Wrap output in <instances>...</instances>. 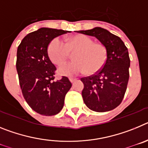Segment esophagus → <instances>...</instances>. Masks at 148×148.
I'll use <instances>...</instances> for the list:
<instances>
[{
    "mask_svg": "<svg viewBox=\"0 0 148 148\" xmlns=\"http://www.w3.org/2000/svg\"><path fill=\"white\" fill-rule=\"evenodd\" d=\"M69 80H70V82H71V83H73V82H75L76 79H75V78H69Z\"/></svg>",
    "mask_w": 148,
    "mask_h": 148,
    "instance_id": "obj_1",
    "label": "esophagus"
}]
</instances>
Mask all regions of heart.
I'll return each mask as SVG.
<instances>
[{"mask_svg": "<svg viewBox=\"0 0 148 148\" xmlns=\"http://www.w3.org/2000/svg\"><path fill=\"white\" fill-rule=\"evenodd\" d=\"M48 55L51 61L61 66L74 55V62L58 69V73L65 76L84 74L93 75L100 71L108 60V50L105 46L87 35H75L68 39L66 44L59 38L53 39L48 46Z\"/></svg>", "mask_w": 148, "mask_h": 148, "instance_id": "b5f03b06", "label": "heart"}]
</instances>
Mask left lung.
Returning <instances> with one entry per match:
<instances>
[{
  "mask_svg": "<svg viewBox=\"0 0 148 148\" xmlns=\"http://www.w3.org/2000/svg\"><path fill=\"white\" fill-rule=\"evenodd\" d=\"M78 32L95 37L108 50L104 67L91 76L81 78L84 86V102L95 112L112 110L121 104L126 92L130 64L127 48L119 37L105 29L95 27Z\"/></svg>",
  "mask_w": 148,
  "mask_h": 148,
  "instance_id": "obj_1",
  "label": "left lung"
}]
</instances>
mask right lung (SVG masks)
Instances as JSON below:
<instances>
[{
    "label": "right lung",
    "instance_id": "add662e5",
    "mask_svg": "<svg viewBox=\"0 0 148 148\" xmlns=\"http://www.w3.org/2000/svg\"><path fill=\"white\" fill-rule=\"evenodd\" d=\"M67 32L43 27L26 35L17 50L16 69L23 97L30 108L43 116L58 114L72 87L65 76L54 80L56 67L47 52L49 43Z\"/></svg>",
    "mask_w": 148,
    "mask_h": 148
}]
</instances>
